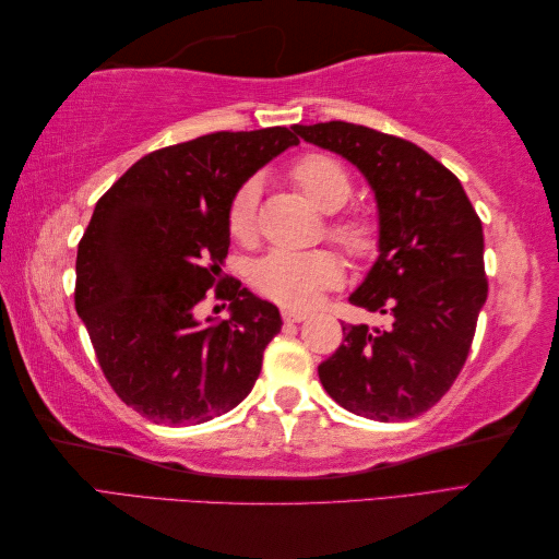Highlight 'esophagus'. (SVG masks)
<instances>
[{
	"mask_svg": "<svg viewBox=\"0 0 559 559\" xmlns=\"http://www.w3.org/2000/svg\"><path fill=\"white\" fill-rule=\"evenodd\" d=\"M281 314H283V322H305V319L310 317L302 310H293V307H283Z\"/></svg>",
	"mask_w": 559,
	"mask_h": 559,
	"instance_id": "34e87169",
	"label": "esophagus"
}]
</instances>
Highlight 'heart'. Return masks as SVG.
Instances as JSON below:
<instances>
[{
    "label": "heart",
    "mask_w": 559,
    "mask_h": 559,
    "mask_svg": "<svg viewBox=\"0 0 559 559\" xmlns=\"http://www.w3.org/2000/svg\"><path fill=\"white\" fill-rule=\"evenodd\" d=\"M293 182L302 197L322 213H336L350 199L353 182L346 168L324 153H307L293 165ZM259 182L247 180L237 189L228 206V230L240 242H249L257 233ZM331 235L350 254H367L374 245V228L365 218H346L331 225ZM343 264L334 252H271L254 269V286L281 305L307 307L319 293L338 286Z\"/></svg>",
    "instance_id": "b5f03b06"
}]
</instances>
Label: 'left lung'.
<instances>
[{
  "label": "left lung",
  "mask_w": 559,
  "mask_h": 559,
  "mask_svg": "<svg viewBox=\"0 0 559 559\" xmlns=\"http://www.w3.org/2000/svg\"><path fill=\"white\" fill-rule=\"evenodd\" d=\"M293 129L353 163L377 201L379 257L348 302L389 324H343L319 379L362 418H415L447 394L468 358L488 300L483 223L456 175L406 139L350 122Z\"/></svg>",
  "instance_id": "1"
}]
</instances>
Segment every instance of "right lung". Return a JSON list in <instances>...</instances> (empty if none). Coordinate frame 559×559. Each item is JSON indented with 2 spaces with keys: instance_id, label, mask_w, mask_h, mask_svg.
<instances>
[{
  "instance_id": "right-lung-1",
  "label": "right lung",
  "mask_w": 559,
  "mask_h": 559,
  "mask_svg": "<svg viewBox=\"0 0 559 559\" xmlns=\"http://www.w3.org/2000/svg\"><path fill=\"white\" fill-rule=\"evenodd\" d=\"M295 129L216 132L153 151L100 197L76 254V312L115 394L158 425L233 411L281 331L278 307L223 273L228 206ZM209 287L228 320L200 319Z\"/></svg>"
}]
</instances>
